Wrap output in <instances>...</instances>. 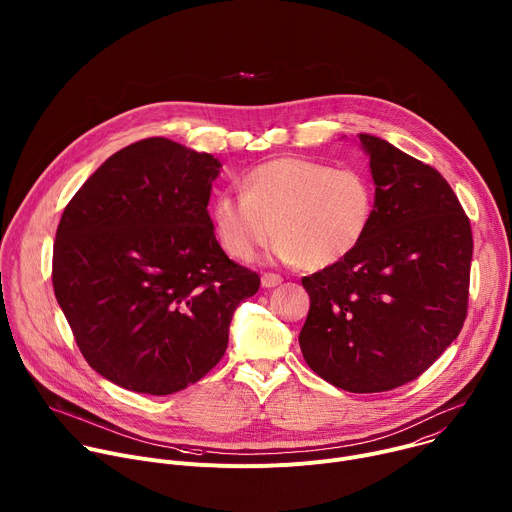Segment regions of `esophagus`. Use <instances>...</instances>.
Instances as JSON below:
<instances>
[{"mask_svg": "<svg viewBox=\"0 0 512 512\" xmlns=\"http://www.w3.org/2000/svg\"><path fill=\"white\" fill-rule=\"evenodd\" d=\"M281 281H283L281 275H275V273H263V275H261V285H263L265 289L277 287Z\"/></svg>", "mask_w": 512, "mask_h": 512, "instance_id": "esophagus-1", "label": "esophagus"}]
</instances>
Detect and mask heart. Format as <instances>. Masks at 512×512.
<instances>
[{
	"mask_svg": "<svg viewBox=\"0 0 512 512\" xmlns=\"http://www.w3.org/2000/svg\"><path fill=\"white\" fill-rule=\"evenodd\" d=\"M243 196L218 194L210 216L227 255L249 261L275 233V255L308 269L330 267L367 237L373 184L354 168H332L306 158H275L251 168Z\"/></svg>",
	"mask_w": 512,
	"mask_h": 512,
	"instance_id": "1",
	"label": "heart"
}]
</instances>
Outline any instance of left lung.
Listing matches in <instances>:
<instances>
[{
  "mask_svg": "<svg viewBox=\"0 0 512 512\" xmlns=\"http://www.w3.org/2000/svg\"><path fill=\"white\" fill-rule=\"evenodd\" d=\"M358 141L375 182L373 223L348 257L302 279L300 348L330 385L381 393L417 379L458 338L472 231L440 172L377 135Z\"/></svg>",
  "mask_w": 512,
  "mask_h": 512,
  "instance_id": "1",
  "label": "left lung"
}]
</instances>
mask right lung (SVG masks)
Instances as JSON below:
<instances>
[{
    "label": "right lung",
    "instance_id": "obj_1",
    "mask_svg": "<svg viewBox=\"0 0 512 512\" xmlns=\"http://www.w3.org/2000/svg\"><path fill=\"white\" fill-rule=\"evenodd\" d=\"M223 164L166 137L113 154L66 204L52 283L75 340L107 381L172 395L229 344L259 275L218 245L206 210Z\"/></svg>",
    "mask_w": 512,
    "mask_h": 512
}]
</instances>
